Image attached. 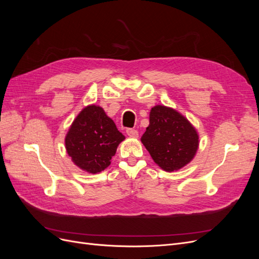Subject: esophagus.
Returning <instances> with one entry per match:
<instances>
[{"label":"esophagus","instance_id":"1","mask_svg":"<svg viewBox=\"0 0 259 259\" xmlns=\"http://www.w3.org/2000/svg\"><path fill=\"white\" fill-rule=\"evenodd\" d=\"M126 134L130 136V137H138V132L134 128H127L126 130Z\"/></svg>","mask_w":259,"mask_h":259}]
</instances>
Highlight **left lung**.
Returning a JSON list of instances; mask_svg holds the SVG:
<instances>
[{
    "label": "left lung",
    "instance_id": "8db88e82",
    "mask_svg": "<svg viewBox=\"0 0 259 259\" xmlns=\"http://www.w3.org/2000/svg\"><path fill=\"white\" fill-rule=\"evenodd\" d=\"M142 143L162 169L173 171L194 158L199 135L184 115L174 109L158 105L151 109Z\"/></svg>",
    "mask_w": 259,
    "mask_h": 259
}]
</instances>
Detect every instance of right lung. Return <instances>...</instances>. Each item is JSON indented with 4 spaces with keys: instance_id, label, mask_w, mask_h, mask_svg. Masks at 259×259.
Listing matches in <instances>:
<instances>
[{
    "instance_id": "add662e5",
    "label": "right lung",
    "mask_w": 259,
    "mask_h": 259,
    "mask_svg": "<svg viewBox=\"0 0 259 259\" xmlns=\"http://www.w3.org/2000/svg\"><path fill=\"white\" fill-rule=\"evenodd\" d=\"M124 139L104 109L91 105L75 117L67 133L65 144L76 166L96 174L110 165L117 146Z\"/></svg>"
}]
</instances>
